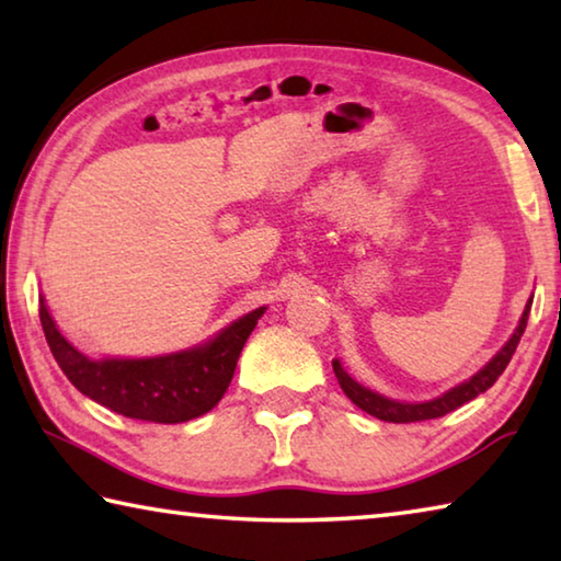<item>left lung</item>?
I'll use <instances>...</instances> for the list:
<instances>
[{"mask_svg":"<svg viewBox=\"0 0 561 561\" xmlns=\"http://www.w3.org/2000/svg\"><path fill=\"white\" fill-rule=\"evenodd\" d=\"M529 307H531V299L527 301V309L525 314L519 319V327L512 339L507 341L505 346H502L500 354L490 360V364L482 368V371L474 374L470 381H465L460 386H455L453 391H448L440 398H435V401L428 403H398L391 401V398H383L374 391H368L360 383H356L354 378H351L344 368H341L339 360H334V374L339 378V386L344 388V393L351 398V403L358 405L360 411H366L368 415L378 417V421H386V423H417V421H431V417H440L445 413L455 411V408L465 405L472 398H478L480 393H485L488 388L497 381L500 374L505 371L512 354H515V348L519 344L522 334H525V327H527V317H529Z\"/></svg>","mask_w":561,"mask_h":561,"instance_id":"1","label":"left lung"}]
</instances>
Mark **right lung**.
<instances>
[{"mask_svg": "<svg viewBox=\"0 0 561 561\" xmlns=\"http://www.w3.org/2000/svg\"><path fill=\"white\" fill-rule=\"evenodd\" d=\"M264 307L237 319L210 344L158 358L91 360L79 354L56 329L39 301L42 329L56 364L83 396L126 417L150 423H185L220 403L230 386L237 358Z\"/></svg>", "mask_w": 561, "mask_h": 561, "instance_id": "1", "label": "right lung"}]
</instances>
